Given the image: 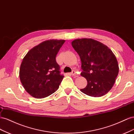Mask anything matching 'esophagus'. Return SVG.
I'll return each instance as SVG.
<instances>
[{"label":"esophagus","mask_w":134,"mask_h":134,"mask_svg":"<svg viewBox=\"0 0 134 134\" xmlns=\"http://www.w3.org/2000/svg\"><path fill=\"white\" fill-rule=\"evenodd\" d=\"M71 75L73 76H74L75 77H77L79 76V75L77 74V72H76L75 71H72L71 72Z\"/></svg>","instance_id":"obj_1"}]
</instances>
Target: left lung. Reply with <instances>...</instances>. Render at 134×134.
Here are the masks:
<instances>
[{
    "label": "left lung",
    "instance_id": "obj_1",
    "mask_svg": "<svg viewBox=\"0 0 134 134\" xmlns=\"http://www.w3.org/2000/svg\"><path fill=\"white\" fill-rule=\"evenodd\" d=\"M71 44L81 61V75L87 81L86 86L80 90L94 97L106 94L113 87L119 71L112 51L92 39H76Z\"/></svg>",
    "mask_w": 134,
    "mask_h": 134
}]
</instances>
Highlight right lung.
I'll return each instance as SVG.
<instances>
[{
    "mask_svg": "<svg viewBox=\"0 0 134 134\" xmlns=\"http://www.w3.org/2000/svg\"><path fill=\"white\" fill-rule=\"evenodd\" d=\"M63 40L45 41L30 50L23 59L20 78L25 89L32 97H48L59 88L63 75L55 57Z\"/></svg>",
    "mask_w": 134,
    "mask_h": 134,
    "instance_id": "1",
    "label": "right lung"
}]
</instances>
